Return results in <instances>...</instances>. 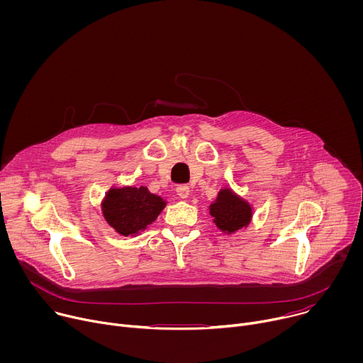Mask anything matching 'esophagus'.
Listing matches in <instances>:
<instances>
[{
  "label": "esophagus",
  "instance_id": "1",
  "mask_svg": "<svg viewBox=\"0 0 363 363\" xmlns=\"http://www.w3.org/2000/svg\"><path fill=\"white\" fill-rule=\"evenodd\" d=\"M189 194H191V189H189V186H186V185H179V186L177 188V195H178L179 198H182V199H186V198L189 196Z\"/></svg>",
  "mask_w": 363,
  "mask_h": 363
}]
</instances>
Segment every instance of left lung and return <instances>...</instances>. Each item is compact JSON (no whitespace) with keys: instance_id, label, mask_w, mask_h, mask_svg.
Segmentation results:
<instances>
[{"instance_id":"obj_1","label":"left lung","mask_w":363,"mask_h":363,"mask_svg":"<svg viewBox=\"0 0 363 363\" xmlns=\"http://www.w3.org/2000/svg\"><path fill=\"white\" fill-rule=\"evenodd\" d=\"M210 216L217 228L230 235L251 223L252 206L231 188H221L216 201L210 205Z\"/></svg>"}]
</instances>
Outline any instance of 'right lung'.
Here are the masks:
<instances>
[{"mask_svg": "<svg viewBox=\"0 0 363 363\" xmlns=\"http://www.w3.org/2000/svg\"><path fill=\"white\" fill-rule=\"evenodd\" d=\"M167 206V201L146 186H112L101 199V214L106 223L123 237L145 231Z\"/></svg>", "mask_w": 363, "mask_h": 363, "instance_id": "1", "label": "right lung"}]
</instances>
